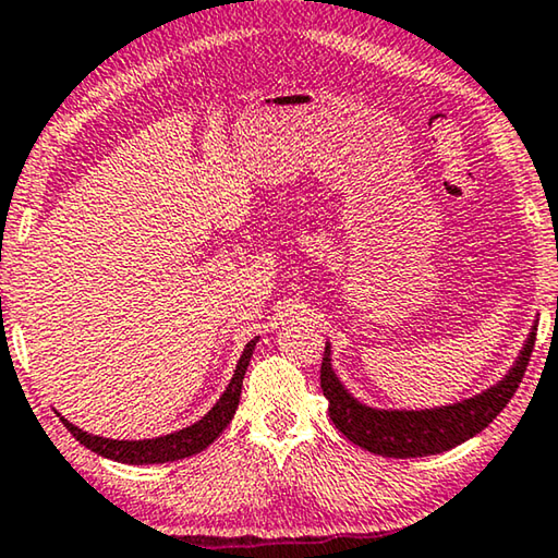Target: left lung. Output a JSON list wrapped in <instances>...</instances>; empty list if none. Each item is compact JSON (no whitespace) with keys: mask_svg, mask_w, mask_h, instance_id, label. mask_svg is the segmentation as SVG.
Segmentation results:
<instances>
[{"mask_svg":"<svg viewBox=\"0 0 558 558\" xmlns=\"http://www.w3.org/2000/svg\"><path fill=\"white\" fill-rule=\"evenodd\" d=\"M536 324L519 349L517 362L499 381L474 397L428 409H379L359 401L333 372L331 344L327 341L322 359V391L329 399L331 422L349 441L379 457L414 459L459 447L484 432L519 389L534 349Z\"/></svg>","mask_w":558,"mask_h":558,"instance_id":"left-lung-1","label":"left lung"}]
</instances>
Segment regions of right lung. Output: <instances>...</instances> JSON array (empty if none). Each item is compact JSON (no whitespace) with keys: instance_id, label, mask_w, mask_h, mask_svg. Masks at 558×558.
I'll list each match as a JSON object with an SVG mask.
<instances>
[{"instance_id":"add662e5","label":"right lung","mask_w":558,"mask_h":558,"mask_svg":"<svg viewBox=\"0 0 558 558\" xmlns=\"http://www.w3.org/2000/svg\"><path fill=\"white\" fill-rule=\"evenodd\" d=\"M256 341H259V337H254L250 344L244 347L242 356H239L236 362L234 376H231V381L227 384L225 393L217 399V404H214L207 414L199 418V422H194L184 428H177V432L171 434L151 436V439H107V436L89 434L84 432V428L74 426L70 418H64L59 411L57 416L62 418V424L70 428L76 441L84 444V447L92 449L94 453H99V457L119 461V464H134V466L167 464V461L194 457V453L207 449L209 444L225 432L227 424L231 422V416H234V411L239 407V397H242L244 372L252 362Z\"/></svg>"}]
</instances>
